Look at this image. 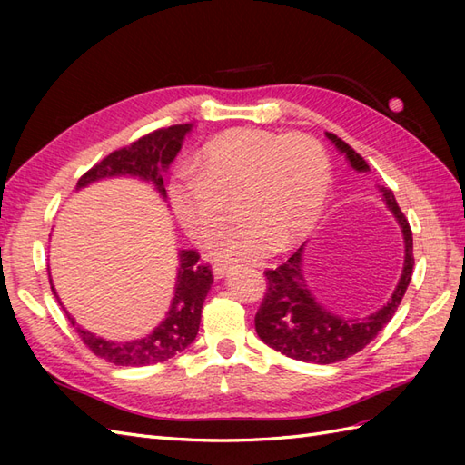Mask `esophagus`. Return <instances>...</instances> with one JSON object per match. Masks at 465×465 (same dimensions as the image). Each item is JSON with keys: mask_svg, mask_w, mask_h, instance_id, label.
Returning <instances> with one entry per match:
<instances>
[{"mask_svg": "<svg viewBox=\"0 0 465 465\" xmlns=\"http://www.w3.org/2000/svg\"><path fill=\"white\" fill-rule=\"evenodd\" d=\"M229 272H231V265H229V263H215V265H213V275H215L217 279L224 277Z\"/></svg>", "mask_w": 465, "mask_h": 465, "instance_id": "1", "label": "esophagus"}]
</instances>
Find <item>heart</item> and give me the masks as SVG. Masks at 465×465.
I'll return each instance as SVG.
<instances>
[{"label":"heart","mask_w":465,"mask_h":465,"mask_svg":"<svg viewBox=\"0 0 465 465\" xmlns=\"http://www.w3.org/2000/svg\"><path fill=\"white\" fill-rule=\"evenodd\" d=\"M330 161L306 134L236 128L211 139L198 171L182 166L168 195L192 241L211 244L227 227L231 203L238 223L215 246L229 262H258L314 229L330 193Z\"/></svg>","instance_id":"b5f03b06"}]
</instances>
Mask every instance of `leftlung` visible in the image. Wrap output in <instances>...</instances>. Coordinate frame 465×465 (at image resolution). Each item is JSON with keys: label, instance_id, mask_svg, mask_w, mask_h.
Listing matches in <instances>:
<instances>
[{"label": "left lung", "instance_id": "8db88e82", "mask_svg": "<svg viewBox=\"0 0 465 465\" xmlns=\"http://www.w3.org/2000/svg\"><path fill=\"white\" fill-rule=\"evenodd\" d=\"M326 137L345 154L355 171H371L367 161L343 139L330 132H326ZM380 192L384 195L388 209L396 215L405 242L403 272L391 299L367 318H343L331 314L316 302L306 285L302 244L285 263H281L275 270L263 272L267 291L256 314V331L265 345L291 359L331 364L362 351L396 314L413 273V234L410 223L393 198V192L388 188H380Z\"/></svg>", "mask_w": 465, "mask_h": 465}]
</instances>
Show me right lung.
I'll use <instances>...</instances> for the list:
<instances>
[{
	"mask_svg": "<svg viewBox=\"0 0 465 465\" xmlns=\"http://www.w3.org/2000/svg\"><path fill=\"white\" fill-rule=\"evenodd\" d=\"M190 130L192 124L171 125V128H161L139 137L128 147L112 151L108 157L96 163L79 178L77 190L110 176H137L139 180L149 182L163 198H166L163 173L174 161ZM178 262L180 265L171 311L143 340L128 343L106 341L103 337H96L94 333L79 328L75 320L65 312L89 351L112 364H118V367H147V364L164 362L182 353L198 335L202 306L211 283H213V272L207 263L200 262V254L195 250H180Z\"/></svg>",
	"mask_w": 465,
	"mask_h": 465,
	"instance_id": "add662e5",
	"label": "right lung"
}]
</instances>
